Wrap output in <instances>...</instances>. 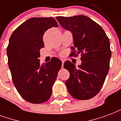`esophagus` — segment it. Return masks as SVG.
I'll return each mask as SVG.
<instances>
[{
	"label": "esophagus",
	"mask_w": 121,
	"mask_h": 121,
	"mask_svg": "<svg viewBox=\"0 0 121 121\" xmlns=\"http://www.w3.org/2000/svg\"><path fill=\"white\" fill-rule=\"evenodd\" d=\"M61 62H62V67H63V64H64V60H61Z\"/></svg>",
	"instance_id": "obj_1"
}]
</instances>
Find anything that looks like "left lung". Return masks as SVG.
Listing matches in <instances>:
<instances>
[{
	"mask_svg": "<svg viewBox=\"0 0 121 121\" xmlns=\"http://www.w3.org/2000/svg\"><path fill=\"white\" fill-rule=\"evenodd\" d=\"M56 18L63 28L72 33L74 47H71L70 56H81L82 63L78 67L70 61L64 63V68L70 72L65 82L68 91L77 99L92 98L99 93L108 72L109 39L101 26L86 16Z\"/></svg>",
	"mask_w": 121,
	"mask_h": 121,
	"instance_id": "left-lung-1",
	"label": "left lung"
}]
</instances>
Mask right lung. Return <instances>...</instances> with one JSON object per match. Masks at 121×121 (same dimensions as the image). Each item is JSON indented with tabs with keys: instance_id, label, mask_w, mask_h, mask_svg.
<instances>
[{
	"instance_id": "obj_1",
	"label": "right lung",
	"mask_w": 121,
	"mask_h": 121,
	"mask_svg": "<svg viewBox=\"0 0 121 121\" xmlns=\"http://www.w3.org/2000/svg\"><path fill=\"white\" fill-rule=\"evenodd\" d=\"M52 26V17H32L12 34L7 48L8 65L14 86L21 96L32 104H42L52 95V87L61 67V61L53 57L40 64V49L44 48L43 35Z\"/></svg>"
}]
</instances>
